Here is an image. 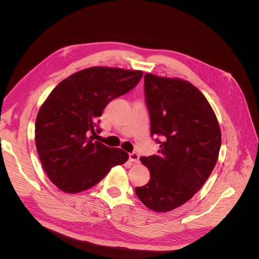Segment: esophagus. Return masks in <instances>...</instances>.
Masks as SVG:
<instances>
[{
	"label": "esophagus",
	"instance_id": "34e87169",
	"mask_svg": "<svg viewBox=\"0 0 259 259\" xmlns=\"http://www.w3.org/2000/svg\"><path fill=\"white\" fill-rule=\"evenodd\" d=\"M128 158H130V161H131V162H134V163H138V162H139V154L136 153V152L130 153Z\"/></svg>",
	"mask_w": 259,
	"mask_h": 259
}]
</instances>
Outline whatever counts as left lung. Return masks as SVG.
<instances>
[{
	"mask_svg": "<svg viewBox=\"0 0 259 259\" xmlns=\"http://www.w3.org/2000/svg\"><path fill=\"white\" fill-rule=\"evenodd\" d=\"M145 93L151 135L162 142L158 153L140 158L150 180L135 192L149 209L165 213L204 185L218 160L222 132L213 108L190 82L147 73Z\"/></svg>",
	"mask_w": 259,
	"mask_h": 259,
	"instance_id": "left-lung-1",
	"label": "left lung"
}]
</instances>
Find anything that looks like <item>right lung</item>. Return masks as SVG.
Masks as SVG:
<instances>
[{"label":"right lung","mask_w":259,"mask_h":259,"mask_svg":"<svg viewBox=\"0 0 259 259\" xmlns=\"http://www.w3.org/2000/svg\"><path fill=\"white\" fill-rule=\"evenodd\" d=\"M142 77L140 70L86 68L61 81L45 99L35 120V146L46 175L59 190H88L127 161V152L95 142L90 134H95L106 106Z\"/></svg>","instance_id":"1"}]
</instances>
